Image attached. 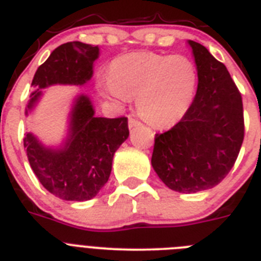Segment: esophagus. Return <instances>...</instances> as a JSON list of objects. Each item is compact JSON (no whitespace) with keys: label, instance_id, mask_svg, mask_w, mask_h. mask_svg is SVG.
<instances>
[{"label":"esophagus","instance_id":"34e87169","mask_svg":"<svg viewBox=\"0 0 261 261\" xmlns=\"http://www.w3.org/2000/svg\"><path fill=\"white\" fill-rule=\"evenodd\" d=\"M140 121H138L137 119H133V117H130V119L128 120V125H129V128H135V126H138L140 125Z\"/></svg>","mask_w":261,"mask_h":261}]
</instances>
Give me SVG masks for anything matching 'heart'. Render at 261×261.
Here are the masks:
<instances>
[{
    "label": "heart",
    "instance_id": "b5f03b06",
    "mask_svg": "<svg viewBox=\"0 0 261 261\" xmlns=\"http://www.w3.org/2000/svg\"><path fill=\"white\" fill-rule=\"evenodd\" d=\"M197 70L181 55L133 52L110 64L100 82L103 93L117 102L135 98L138 112L156 128H168L187 115L195 100Z\"/></svg>",
    "mask_w": 261,
    "mask_h": 261
}]
</instances>
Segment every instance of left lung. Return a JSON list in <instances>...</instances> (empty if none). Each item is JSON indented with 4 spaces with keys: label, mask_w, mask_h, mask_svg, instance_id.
Segmentation results:
<instances>
[{
    "label": "left lung",
    "mask_w": 261,
    "mask_h": 261,
    "mask_svg": "<svg viewBox=\"0 0 261 261\" xmlns=\"http://www.w3.org/2000/svg\"><path fill=\"white\" fill-rule=\"evenodd\" d=\"M199 75L195 100L170 130L155 135L151 166L172 191L196 193L225 179L244 137L241 93L222 62L188 40Z\"/></svg>",
    "instance_id": "1"
}]
</instances>
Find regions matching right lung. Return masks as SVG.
Listing matches in <instances>:
<instances>
[{"instance_id":"1","label":"right lung","mask_w":261,"mask_h":261,"mask_svg":"<svg viewBox=\"0 0 261 261\" xmlns=\"http://www.w3.org/2000/svg\"><path fill=\"white\" fill-rule=\"evenodd\" d=\"M99 47L70 41L50 53L36 70L26 115L53 85L84 86L94 73ZM129 136L126 117H96L93 102L77 95L69 114L68 133L60 146H45L34 133H27L23 145L30 166L45 190L66 201H87L108 181L115 151Z\"/></svg>"}]
</instances>
